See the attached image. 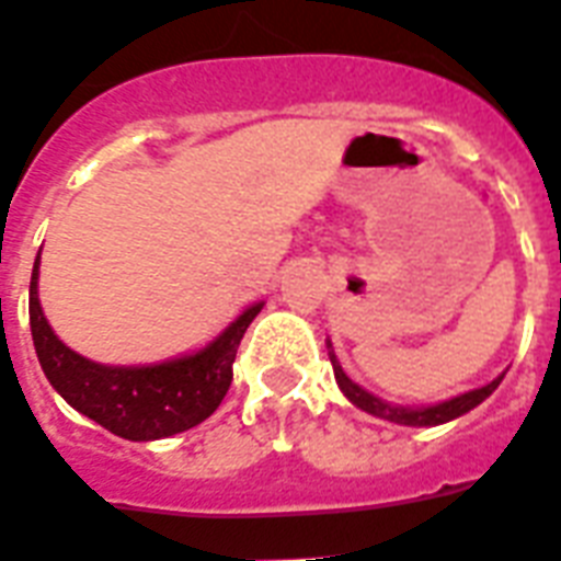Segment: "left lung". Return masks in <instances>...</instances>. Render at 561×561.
Masks as SVG:
<instances>
[{
  "label": "left lung",
  "instance_id": "1",
  "mask_svg": "<svg viewBox=\"0 0 561 561\" xmlns=\"http://www.w3.org/2000/svg\"><path fill=\"white\" fill-rule=\"evenodd\" d=\"M328 357H331V366H334L336 383H340L343 394L352 400L354 407L363 409V412H368V414H375V417H383V421L403 423V426H438V423L455 421V417H461V414H467L470 409H476L481 400L490 398V394L499 389V383H502V377H499V380H493V383L467 391V394H458V398H453V400H444V403H438V407L403 409V407H389V403H383V400L375 398V394H368L366 389H359L352 377L345 375L343 366L336 363L334 352L328 354Z\"/></svg>",
  "mask_w": 561,
  "mask_h": 561
}]
</instances>
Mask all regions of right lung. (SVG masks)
<instances>
[{"label": "right lung", "instance_id": "1", "mask_svg": "<svg viewBox=\"0 0 561 561\" xmlns=\"http://www.w3.org/2000/svg\"><path fill=\"white\" fill-rule=\"evenodd\" d=\"M39 256L28 290L31 336L48 383L68 407L126 440H158L193 430L225 400L233 383V359L262 305L241 313L225 334L198 354L158 366H100L71 352L51 331L36 296Z\"/></svg>", "mask_w": 561, "mask_h": 561}]
</instances>
